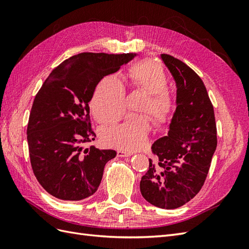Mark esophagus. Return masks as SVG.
Wrapping results in <instances>:
<instances>
[{
	"label": "esophagus",
	"mask_w": 249,
	"mask_h": 249,
	"mask_svg": "<svg viewBox=\"0 0 249 249\" xmlns=\"http://www.w3.org/2000/svg\"><path fill=\"white\" fill-rule=\"evenodd\" d=\"M133 155L132 152H126V150L119 149L117 150V156L118 157H131Z\"/></svg>",
	"instance_id": "obj_1"
}]
</instances>
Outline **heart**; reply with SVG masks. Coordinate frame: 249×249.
I'll return each mask as SVG.
<instances>
[{
    "mask_svg": "<svg viewBox=\"0 0 249 249\" xmlns=\"http://www.w3.org/2000/svg\"><path fill=\"white\" fill-rule=\"evenodd\" d=\"M127 77L132 86L147 93L142 111H148L159 123L166 122L175 100L166 88L167 77L162 67L152 60H144L132 65ZM90 107L100 124L116 123L125 113L124 83L114 76L102 79L95 87ZM152 130L153 122L146 114H134L123 124L102 129L101 137L110 146L136 150L147 144Z\"/></svg>",
    "mask_w": 249,
    "mask_h": 249,
    "instance_id": "1",
    "label": "heart"
}]
</instances>
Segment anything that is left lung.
<instances>
[{
    "mask_svg": "<svg viewBox=\"0 0 249 249\" xmlns=\"http://www.w3.org/2000/svg\"><path fill=\"white\" fill-rule=\"evenodd\" d=\"M177 85L176 111L167 136L154 142V163L140 180V191L153 206L177 209L205 183L217 146L213 105L197 73L180 60L161 54Z\"/></svg>",
    "mask_w": 249,
    "mask_h": 249,
    "instance_id": "1",
    "label": "left lung"
}]
</instances>
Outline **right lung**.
Returning a JSON list of instances; mask_svg holds the SVG:
<instances>
[{"label": "right lung", "mask_w": 249, "mask_h": 249, "mask_svg": "<svg viewBox=\"0 0 249 249\" xmlns=\"http://www.w3.org/2000/svg\"><path fill=\"white\" fill-rule=\"evenodd\" d=\"M137 56L81 53L53 71L36 94L29 117L30 160L39 184L62 200H82L94 194L113 149L85 143L94 140L89 103L99 82Z\"/></svg>", "instance_id": "obj_1"}]
</instances>
